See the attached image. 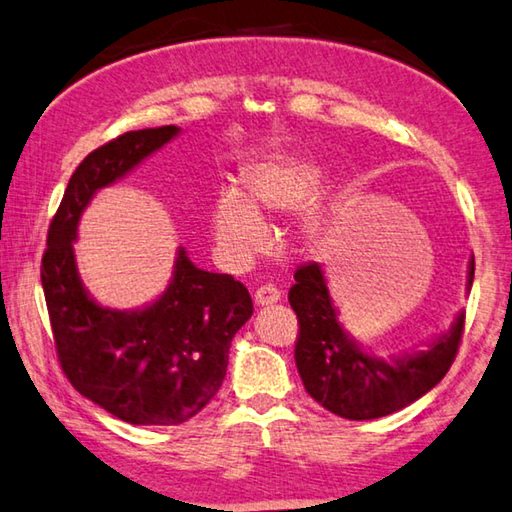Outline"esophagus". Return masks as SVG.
<instances>
[{
	"mask_svg": "<svg viewBox=\"0 0 512 512\" xmlns=\"http://www.w3.org/2000/svg\"><path fill=\"white\" fill-rule=\"evenodd\" d=\"M280 297H282L280 288L273 286V284H264L255 291V304L257 306H271V304L280 300Z\"/></svg>",
	"mask_w": 512,
	"mask_h": 512,
	"instance_id": "esophagus-1",
	"label": "esophagus"
}]
</instances>
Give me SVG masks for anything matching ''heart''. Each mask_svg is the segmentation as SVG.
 Returning a JSON list of instances; mask_svg holds the SVG:
<instances>
[{
    "mask_svg": "<svg viewBox=\"0 0 512 512\" xmlns=\"http://www.w3.org/2000/svg\"><path fill=\"white\" fill-rule=\"evenodd\" d=\"M320 181V165L306 156L273 154L250 165L246 172L248 194L237 185H228L219 192L212 210V232L221 259L232 266L253 262L273 239L262 210L288 212L302 208L318 192ZM320 221L318 210L306 215V226L311 230L318 228Z\"/></svg>",
    "mask_w": 512,
    "mask_h": 512,
    "instance_id": "obj_1",
    "label": "heart"
}]
</instances>
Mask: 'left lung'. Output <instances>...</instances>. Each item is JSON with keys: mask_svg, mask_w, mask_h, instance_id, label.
<instances>
[{"mask_svg": "<svg viewBox=\"0 0 512 512\" xmlns=\"http://www.w3.org/2000/svg\"><path fill=\"white\" fill-rule=\"evenodd\" d=\"M288 302L297 315L295 365L304 389L324 410L349 421H369L403 410L441 383L461 345L466 315L452 329L414 356L394 362L378 360L362 351L338 324L320 264L309 262L295 271ZM475 259H470V277Z\"/></svg>", "mask_w": 512, "mask_h": 512, "instance_id": "1", "label": "left lung"}]
</instances>
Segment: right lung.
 Segmentation results:
<instances>
[{"label": "right lung", "mask_w": 512, "mask_h": 512, "mask_svg": "<svg viewBox=\"0 0 512 512\" xmlns=\"http://www.w3.org/2000/svg\"><path fill=\"white\" fill-rule=\"evenodd\" d=\"M176 134V125L138 129L91 152L71 174L40 266L64 376L132 425H179L199 414L224 383L232 336L253 315L244 284L201 271L183 248L172 284L143 311L102 309L80 282L73 239L89 199Z\"/></svg>", "instance_id": "add662e5"}]
</instances>
